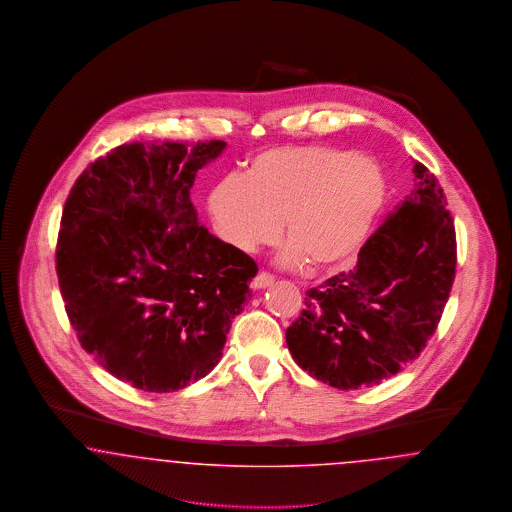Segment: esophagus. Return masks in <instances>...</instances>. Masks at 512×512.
<instances>
[{
  "label": "esophagus",
  "mask_w": 512,
  "mask_h": 512,
  "mask_svg": "<svg viewBox=\"0 0 512 512\" xmlns=\"http://www.w3.org/2000/svg\"><path fill=\"white\" fill-rule=\"evenodd\" d=\"M270 284H274V276H270L268 272H259V274L253 278V288H255V290H265Z\"/></svg>",
  "instance_id": "esophagus-1"
}]
</instances>
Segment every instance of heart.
I'll list each match as a JSON object with an SVG mask.
<instances>
[{
  "instance_id": "heart-1",
  "label": "heart",
  "mask_w": 512,
  "mask_h": 512,
  "mask_svg": "<svg viewBox=\"0 0 512 512\" xmlns=\"http://www.w3.org/2000/svg\"><path fill=\"white\" fill-rule=\"evenodd\" d=\"M384 197V174L357 151L276 147L257 155L244 178H224L209 211L220 240L244 253L272 244L282 220L280 263L322 270L359 251Z\"/></svg>"
}]
</instances>
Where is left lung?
<instances>
[{"label": "left lung", "instance_id": "left-lung-1", "mask_svg": "<svg viewBox=\"0 0 512 512\" xmlns=\"http://www.w3.org/2000/svg\"><path fill=\"white\" fill-rule=\"evenodd\" d=\"M414 190L359 251L357 265L305 292L286 330L313 378L357 390L414 361L438 328L455 280L457 238L436 176L414 163Z\"/></svg>", "mask_w": 512, "mask_h": 512}]
</instances>
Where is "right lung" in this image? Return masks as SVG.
I'll use <instances>...</instances> for the list:
<instances>
[{
	"label": "right lung",
	"mask_w": 512,
	"mask_h": 512,
	"mask_svg": "<svg viewBox=\"0 0 512 512\" xmlns=\"http://www.w3.org/2000/svg\"><path fill=\"white\" fill-rule=\"evenodd\" d=\"M226 142L122 144L90 163L65 201L55 268L65 311L109 374L182 390L222 357L257 263L199 224L195 174Z\"/></svg>",
	"instance_id": "1"
}]
</instances>
